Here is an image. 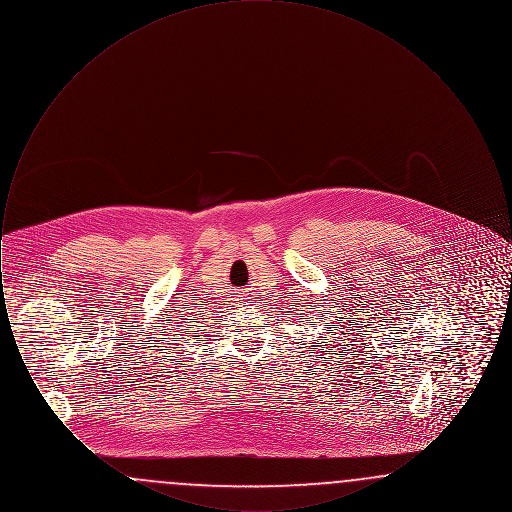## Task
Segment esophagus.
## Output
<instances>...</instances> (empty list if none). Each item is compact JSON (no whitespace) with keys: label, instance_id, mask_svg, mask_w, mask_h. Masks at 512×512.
<instances>
[{"label":"esophagus","instance_id":"esophagus-1","mask_svg":"<svg viewBox=\"0 0 512 512\" xmlns=\"http://www.w3.org/2000/svg\"><path fill=\"white\" fill-rule=\"evenodd\" d=\"M244 299H247V297H244Z\"/></svg>","mask_w":512,"mask_h":512}]
</instances>
